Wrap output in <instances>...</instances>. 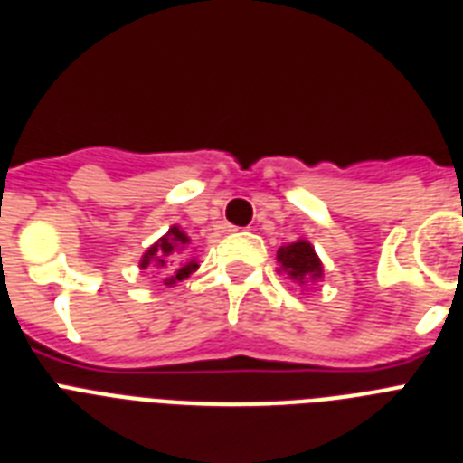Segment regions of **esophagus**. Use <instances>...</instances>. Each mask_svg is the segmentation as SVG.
Segmentation results:
<instances>
[{
  "label": "esophagus",
  "instance_id": "esophagus-1",
  "mask_svg": "<svg viewBox=\"0 0 463 463\" xmlns=\"http://www.w3.org/2000/svg\"><path fill=\"white\" fill-rule=\"evenodd\" d=\"M223 231L225 232H235V231H238V228H235V225H223Z\"/></svg>",
  "mask_w": 463,
  "mask_h": 463
}]
</instances>
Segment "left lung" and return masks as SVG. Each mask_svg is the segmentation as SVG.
<instances>
[{"label": "left lung", "mask_w": 463, "mask_h": 463, "mask_svg": "<svg viewBox=\"0 0 463 463\" xmlns=\"http://www.w3.org/2000/svg\"><path fill=\"white\" fill-rule=\"evenodd\" d=\"M278 263V273H285L298 287L316 285L325 278V266H322L320 256L316 254V247L304 238L279 247Z\"/></svg>", "instance_id": "8db88e82"}]
</instances>
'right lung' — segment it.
Segmentation results:
<instances>
[{"label":"right lung","instance_id":"add662e5","mask_svg":"<svg viewBox=\"0 0 463 463\" xmlns=\"http://www.w3.org/2000/svg\"><path fill=\"white\" fill-rule=\"evenodd\" d=\"M190 238L181 225H172L155 244H150L143 251L141 270H150L155 278H159L166 287H174L176 282H184L185 278L195 273L200 263L195 256H190Z\"/></svg>","mask_w":463,"mask_h":463}]
</instances>
